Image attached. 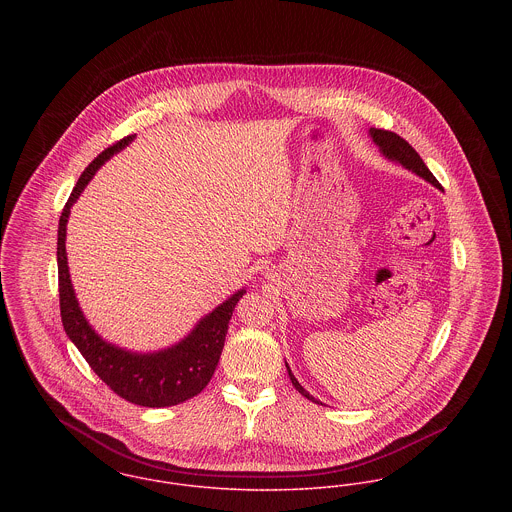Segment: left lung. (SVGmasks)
Here are the masks:
<instances>
[{
  "label": "left lung",
  "instance_id": "1",
  "mask_svg": "<svg viewBox=\"0 0 512 512\" xmlns=\"http://www.w3.org/2000/svg\"><path fill=\"white\" fill-rule=\"evenodd\" d=\"M371 137L375 139L376 145L380 147V151L388 157V159H394V161H398V163H402L406 169H409L411 172H415V174H419L421 178H425L427 182H431L433 186H437V188H441V184H439V180L433 176V172L427 169V165L421 161V157L417 155V151L409 145L408 141L404 139V137L398 136V134H394V132H388V130H376L373 128L371 130ZM285 367H287V371H289V378H291V382H293V386L308 398L310 402H316L310 394H308L307 390L299 384V380L293 376L291 373V369H289V365L285 363Z\"/></svg>",
  "mask_w": 512,
  "mask_h": 512
}]
</instances>
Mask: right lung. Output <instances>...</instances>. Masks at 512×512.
<instances>
[{"label": "right lung", "mask_w": 512, "mask_h": 512, "mask_svg": "<svg viewBox=\"0 0 512 512\" xmlns=\"http://www.w3.org/2000/svg\"><path fill=\"white\" fill-rule=\"evenodd\" d=\"M136 136L122 137L120 141L106 147L101 155H97L91 165L79 176L68 204L60 215L58 225V289H60V312L62 324L81 351L89 367L104 384L124 398L143 408H169L182 404L194 396H198L219 363L225 334L229 330V320L233 316L235 305L244 295V289L235 293L221 307L207 314L196 326V330L174 345L171 349L139 355L124 349H118L101 340L95 330L87 324L81 308L77 305L71 279L68 272V256H66V225H68L69 209L79 198L83 188L95 176L116 151L124 149Z\"/></svg>", "instance_id": "obj_1"}]
</instances>
